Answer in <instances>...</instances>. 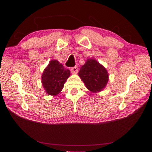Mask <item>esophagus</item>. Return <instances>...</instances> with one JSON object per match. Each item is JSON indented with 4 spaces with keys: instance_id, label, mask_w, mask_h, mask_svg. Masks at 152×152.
I'll use <instances>...</instances> for the list:
<instances>
[{
    "instance_id": "obj_1",
    "label": "esophagus",
    "mask_w": 152,
    "mask_h": 152,
    "mask_svg": "<svg viewBox=\"0 0 152 152\" xmlns=\"http://www.w3.org/2000/svg\"><path fill=\"white\" fill-rule=\"evenodd\" d=\"M78 72V66H74L73 68H71V72L72 74H77Z\"/></svg>"
}]
</instances>
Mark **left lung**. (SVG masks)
I'll use <instances>...</instances> for the list:
<instances>
[{"mask_svg": "<svg viewBox=\"0 0 152 152\" xmlns=\"http://www.w3.org/2000/svg\"><path fill=\"white\" fill-rule=\"evenodd\" d=\"M78 76L86 87L92 92H100L106 86L109 74L104 67L94 59H88L80 69Z\"/></svg>", "mask_w": 152, "mask_h": 152, "instance_id": "8db88e82", "label": "left lung"}]
</instances>
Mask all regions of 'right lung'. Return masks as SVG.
I'll return each mask as SVG.
<instances>
[{
    "mask_svg": "<svg viewBox=\"0 0 152 152\" xmlns=\"http://www.w3.org/2000/svg\"><path fill=\"white\" fill-rule=\"evenodd\" d=\"M70 71L56 60L50 61L42 76V85L48 94L56 96L63 89Z\"/></svg>",
    "mask_w": 152,
    "mask_h": 152,
    "instance_id": "add662e5",
    "label": "right lung"
}]
</instances>
